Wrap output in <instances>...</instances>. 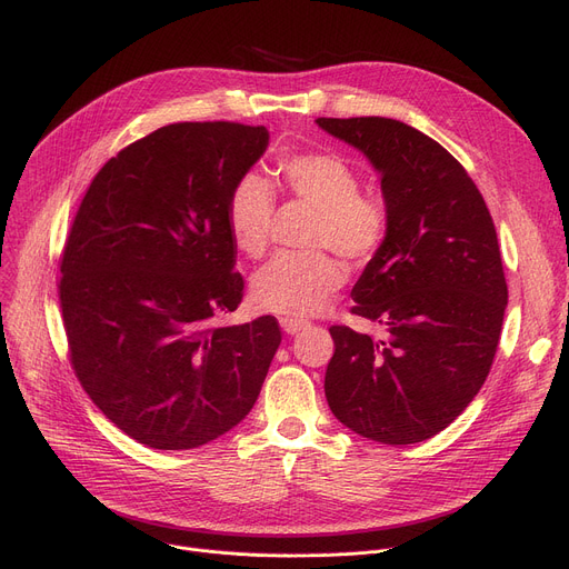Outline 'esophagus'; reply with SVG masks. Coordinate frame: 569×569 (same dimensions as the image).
<instances>
[{"label": "esophagus", "mask_w": 569, "mask_h": 569, "mask_svg": "<svg viewBox=\"0 0 569 569\" xmlns=\"http://www.w3.org/2000/svg\"><path fill=\"white\" fill-rule=\"evenodd\" d=\"M307 327H309V322H305V320H297V318H281V330H283L286 335H297V332L307 330Z\"/></svg>", "instance_id": "1"}]
</instances>
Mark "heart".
Instances as JSON below:
<instances>
[{
	"label": "heart",
	"mask_w": 569,
	"mask_h": 569,
	"mask_svg": "<svg viewBox=\"0 0 569 569\" xmlns=\"http://www.w3.org/2000/svg\"><path fill=\"white\" fill-rule=\"evenodd\" d=\"M279 187L316 209L307 244L337 251L360 262L378 253L390 230L382 198L360 191V174L337 152H295L277 161ZM277 209L272 182L260 172H244L232 184L226 221L237 251L249 258L264 253ZM343 283L341 264L325 251L281 253L253 277L258 309L283 318L320 313Z\"/></svg>",
	"instance_id": "heart-1"
}]
</instances>
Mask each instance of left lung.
Returning <instances> with one entry per match:
<instances>
[{
    "mask_svg": "<svg viewBox=\"0 0 569 569\" xmlns=\"http://www.w3.org/2000/svg\"><path fill=\"white\" fill-rule=\"evenodd\" d=\"M316 122L373 163L390 214L350 292V311L387 339L332 325L325 397L355 433L422 442L457 420L493 365L507 307L493 219L466 168L422 131L387 117Z\"/></svg>",
    "mask_w": 569,
    "mask_h": 569,
    "instance_id": "left-lung-1",
    "label": "left lung"
}]
</instances>
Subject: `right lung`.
I'll return each mask as SVG.
<instances>
[{
  "label": "right lung",
  "instance_id": "obj_1",
  "mask_svg": "<svg viewBox=\"0 0 569 569\" xmlns=\"http://www.w3.org/2000/svg\"><path fill=\"white\" fill-rule=\"evenodd\" d=\"M264 127L177 122L131 142L71 223L59 305L71 367L99 410L154 450H193L253 408L281 343L274 316L221 327L242 302L226 221Z\"/></svg>",
  "mask_w": 569,
  "mask_h": 569
}]
</instances>
